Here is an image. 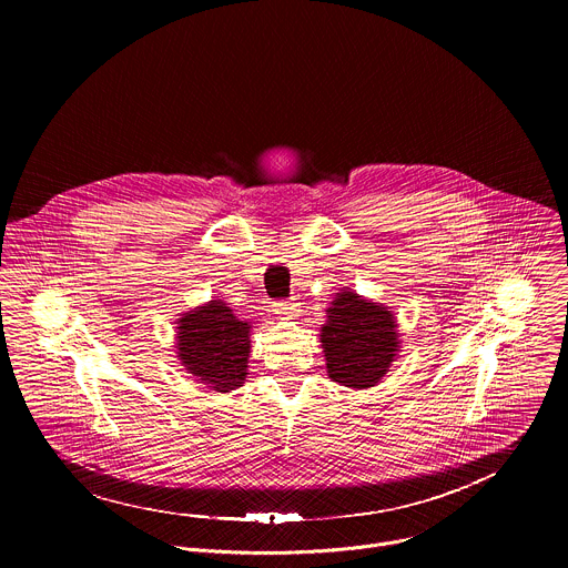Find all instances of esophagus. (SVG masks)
<instances>
[{
  "instance_id": "34e87169",
  "label": "esophagus",
  "mask_w": 568,
  "mask_h": 568,
  "mask_svg": "<svg viewBox=\"0 0 568 568\" xmlns=\"http://www.w3.org/2000/svg\"><path fill=\"white\" fill-rule=\"evenodd\" d=\"M301 307L303 305L298 301H281V303H276V314L294 318V316H301V312H303Z\"/></svg>"
}]
</instances>
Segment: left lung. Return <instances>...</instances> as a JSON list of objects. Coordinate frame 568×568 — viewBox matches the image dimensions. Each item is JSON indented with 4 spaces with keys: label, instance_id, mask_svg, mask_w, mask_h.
I'll return each instance as SVG.
<instances>
[{
    "label": "left lung",
    "instance_id": "left-lung-1",
    "mask_svg": "<svg viewBox=\"0 0 568 568\" xmlns=\"http://www.w3.org/2000/svg\"><path fill=\"white\" fill-rule=\"evenodd\" d=\"M326 312L321 346L328 375L348 388L375 386L399 351L393 312L351 290L339 292Z\"/></svg>",
    "mask_w": 568,
    "mask_h": 568
}]
</instances>
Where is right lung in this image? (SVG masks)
I'll use <instances>...</instances> for the list:
<instances>
[{
    "mask_svg": "<svg viewBox=\"0 0 568 568\" xmlns=\"http://www.w3.org/2000/svg\"><path fill=\"white\" fill-rule=\"evenodd\" d=\"M252 323L240 321L233 310L215 298L178 321V357L186 373L217 393L245 384L252 353Z\"/></svg>",
    "mask_w": 568,
    "mask_h": 568,
    "instance_id": "add662e5",
    "label": "right lung"
}]
</instances>
